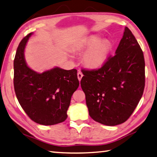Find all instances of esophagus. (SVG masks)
<instances>
[{"instance_id": "obj_1", "label": "esophagus", "mask_w": 157, "mask_h": 157, "mask_svg": "<svg viewBox=\"0 0 157 157\" xmlns=\"http://www.w3.org/2000/svg\"><path fill=\"white\" fill-rule=\"evenodd\" d=\"M82 76H83V75H82V73L81 72H79L77 73V76H78V79L79 80V81H81V78H82Z\"/></svg>"}]
</instances>
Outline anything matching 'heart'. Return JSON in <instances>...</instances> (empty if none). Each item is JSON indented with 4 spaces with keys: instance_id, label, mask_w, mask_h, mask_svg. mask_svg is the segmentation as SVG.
Returning <instances> with one entry per match:
<instances>
[{
    "instance_id": "heart-1",
    "label": "heart",
    "mask_w": 157,
    "mask_h": 157,
    "mask_svg": "<svg viewBox=\"0 0 157 157\" xmlns=\"http://www.w3.org/2000/svg\"><path fill=\"white\" fill-rule=\"evenodd\" d=\"M84 49H90L83 57L85 64L91 68L102 66L107 59L111 51V44L108 41H102L98 36H91L82 46Z\"/></svg>"
}]
</instances>
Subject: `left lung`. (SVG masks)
Listing matches in <instances>:
<instances>
[{"mask_svg": "<svg viewBox=\"0 0 157 157\" xmlns=\"http://www.w3.org/2000/svg\"><path fill=\"white\" fill-rule=\"evenodd\" d=\"M81 81L89 114L106 126L122 124L133 113L145 87V61L142 50L125 27L114 56L97 70L82 69Z\"/></svg>", "mask_w": 157, "mask_h": 157, "instance_id": "8db88e82", "label": "left lung"}]
</instances>
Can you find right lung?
I'll return each mask as SVG.
<instances>
[{
  "label": "right lung",
  "instance_id": "add662e5",
  "mask_svg": "<svg viewBox=\"0 0 157 157\" xmlns=\"http://www.w3.org/2000/svg\"><path fill=\"white\" fill-rule=\"evenodd\" d=\"M30 33L17 46L13 61V85L17 100L26 115L42 125L64 122L73 93L79 86L77 70L55 67L42 74L29 68L25 60Z\"/></svg>",
  "mask_w": 157,
  "mask_h": 157
}]
</instances>
